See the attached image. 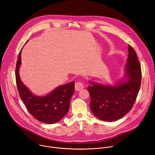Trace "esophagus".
Here are the masks:
<instances>
[{"instance_id":"34e87169","label":"esophagus","mask_w":155,"mask_h":155,"mask_svg":"<svg viewBox=\"0 0 155 155\" xmlns=\"http://www.w3.org/2000/svg\"><path fill=\"white\" fill-rule=\"evenodd\" d=\"M84 87V85L81 82H77L75 83V90L77 91H80L81 90H82L83 88Z\"/></svg>"}]
</instances>
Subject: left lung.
Masks as SVG:
<instances>
[{"label":"left lung","instance_id":"1","mask_svg":"<svg viewBox=\"0 0 155 155\" xmlns=\"http://www.w3.org/2000/svg\"><path fill=\"white\" fill-rule=\"evenodd\" d=\"M126 65L127 81L117 86L99 84L90 81L87 87L90 108L95 116L105 121H113L124 116L133 107L142 80L140 64L135 50L128 46Z\"/></svg>","mask_w":155,"mask_h":155}]
</instances>
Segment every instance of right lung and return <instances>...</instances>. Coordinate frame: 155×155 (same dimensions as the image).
<instances>
[{
    "instance_id": "1",
    "label": "right lung",
    "mask_w": 155,
    "mask_h": 155,
    "mask_svg": "<svg viewBox=\"0 0 155 155\" xmlns=\"http://www.w3.org/2000/svg\"><path fill=\"white\" fill-rule=\"evenodd\" d=\"M21 52V50L19 53L15 70L16 82L21 99L28 112L37 120L47 124L59 121L68 112L71 98L75 91V82L60 86L45 97L33 95L19 78Z\"/></svg>"
}]
</instances>
